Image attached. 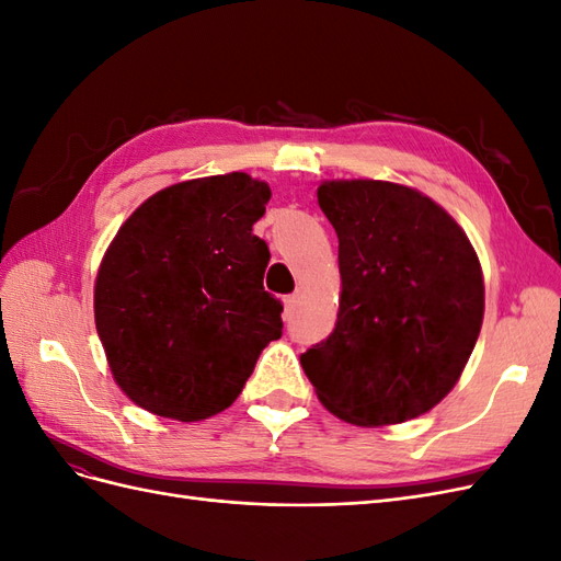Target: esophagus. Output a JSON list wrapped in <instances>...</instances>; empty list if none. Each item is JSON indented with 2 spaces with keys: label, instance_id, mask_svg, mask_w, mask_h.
<instances>
[{
  "label": "esophagus",
  "instance_id": "1",
  "mask_svg": "<svg viewBox=\"0 0 561 561\" xmlns=\"http://www.w3.org/2000/svg\"><path fill=\"white\" fill-rule=\"evenodd\" d=\"M297 307H299V295L285 297V320H293V316L297 313Z\"/></svg>",
  "mask_w": 561,
  "mask_h": 561
}]
</instances>
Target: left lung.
<instances>
[{"label":"left lung","mask_w":561,"mask_h":561,"mask_svg":"<svg viewBox=\"0 0 561 561\" xmlns=\"http://www.w3.org/2000/svg\"><path fill=\"white\" fill-rule=\"evenodd\" d=\"M318 206L339 239L334 332L301 367L318 400L355 426L410 421L443 400L480 336L484 280L454 219L410 186L332 180Z\"/></svg>","instance_id":"left-lung-1"}]
</instances>
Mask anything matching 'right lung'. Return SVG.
I'll return each mask as SVG.
<instances>
[{"label":"right lung","instance_id":"right-lung-1","mask_svg":"<svg viewBox=\"0 0 561 561\" xmlns=\"http://www.w3.org/2000/svg\"><path fill=\"white\" fill-rule=\"evenodd\" d=\"M268 198L245 173L180 182L114 236L95 328L114 381L142 410L178 421L225 412L283 334V304L262 285L268 245L252 233Z\"/></svg>","mask_w":561,"mask_h":561}]
</instances>
